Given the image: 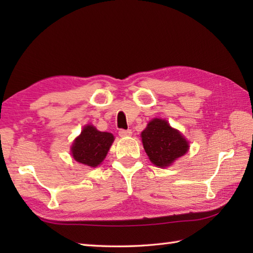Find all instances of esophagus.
Returning a JSON list of instances; mask_svg holds the SVG:
<instances>
[{"instance_id": "34e87169", "label": "esophagus", "mask_w": 253, "mask_h": 253, "mask_svg": "<svg viewBox=\"0 0 253 253\" xmlns=\"http://www.w3.org/2000/svg\"><path fill=\"white\" fill-rule=\"evenodd\" d=\"M131 130L130 129H121L120 131H118V135H120L121 137H129L131 136Z\"/></svg>"}]
</instances>
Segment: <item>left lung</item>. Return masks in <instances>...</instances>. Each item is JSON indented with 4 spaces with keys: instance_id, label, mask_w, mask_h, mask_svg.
Wrapping results in <instances>:
<instances>
[{
    "instance_id": "8db88e82",
    "label": "left lung",
    "mask_w": 253,
    "mask_h": 253,
    "mask_svg": "<svg viewBox=\"0 0 253 253\" xmlns=\"http://www.w3.org/2000/svg\"><path fill=\"white\" fill-rule=\"evenodd\" d=\"M143 148L150 161L160 168H166L188 151V142L169 124L154 118L141 132Z\"/></svg>"
}]
</instances>
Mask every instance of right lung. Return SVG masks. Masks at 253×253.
Masks as SVG:
<instances>
[{
    "label": "right lung",
    "mask_w": 253,
    "mask_h": 253,
    "mask_svg": "<svg viewBox=\"0 0 253 253\" xmlns=\"http://www.w3.org/2000/svg\"><path fill=\"white\" fill-rule=\"evenodd\" d=\"M113 141L112 133L96 130L91 125L85 126L73 143V158L79 163L96 168L105 159Z\"/></svg>",
    "instance_id": "1"
}]
</instances>
